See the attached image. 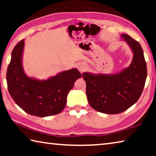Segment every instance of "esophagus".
Wrapping results in <instances>:
<instances>
[{
	"label": "esophagus",
	"instance_id": "34e87169",
	"mask_svg": "<svg viewBox=\"0 0 156 156\" xmlns=\"http://www.w3.org/2000/svg\"><path fill=\"white\" fill-rule=\"evenodd\" d=\"M77 67L80 72H83L87 68V65L84 62H79L77 64Z\"/></svg>",
	"mask_w": 156,
	"mask_h": 156
}]
</instances>
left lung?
Here are the masks:
<instances>
[{
	"label": "left lung",
	"instance_id": "left-lung-1",
	"mask_svg": "<svg viewBox=\"0 0 156 156\" xmlns=\"http://www.w3.org/2000/svg\"><path fill=\"white\" fill-rule=\"evenodd\" d=\"M121 37L133 53L127 68L115 74H93L84 72L86 94L89 105L98 112L117 114L128 109L138 101L147 76V63L141 45L127 34Z\"/></svg>",
	"mask_w": 156,
	"mask_h": 156
}]
</instances>
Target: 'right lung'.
Here are the masks:
<instances>
[{
	"mask_svg": "<svg viewBox=\"0 0 156 156\" xmlns=\"http://www.w3.org/2000/svg\"><path fill=\"white\" fill-rule=\"evenodd\" d=\"M24 39L14 47L7 70L10 96L25 112L38 117L60 113L65 107L67 94L81 73L77 69L65 71L47 80H37L25 74L22 64Z\"/></svg>",
	"mask_w": 156,
	"mask_h": 156,
	"instance_id": "1",
	"label": "right lung"
}]
</instances>
